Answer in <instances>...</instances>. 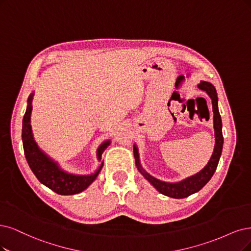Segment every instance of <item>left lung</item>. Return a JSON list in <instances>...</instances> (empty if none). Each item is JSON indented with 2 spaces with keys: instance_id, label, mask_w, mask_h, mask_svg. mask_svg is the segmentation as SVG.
<instances>
[{
  "instance_id": "obj_1",
  "label": "left lung",
  "mask_w": 251,
  "mask_h": 251,
  "mask_svg": "<svg viewBox=\"0 0 251 251\" xmlns=\"http://www.w3.org/2000/svg\"><path fill=\"white\" fill-rule=\"evenodd\" d=\"M201 90L207 92V94L212 99V107H213V114H214V130H215V147L214 152H213L211 158L208 162V164L203 168L200 173L197 175L192 176L187 179H185L179 183H166L162 182L160 180H157L152 176H150L148 173H146L140 164V160H138V153L136 147H133V153L135 158V164L137 166L138 171L144 177L149 181L153 186L158 190L160 193L164 194L175 199H183L187 198L190 194L198 192L201 190L205 185L210 181L212 178L213 174L215 173L217 165L219 162L220 155L222 152V146H224V135H222V123H221V117L218 110V98L215 87L210 82L207 81H201L200 85L198 86Z\"/></svg>"
}]
</instances>
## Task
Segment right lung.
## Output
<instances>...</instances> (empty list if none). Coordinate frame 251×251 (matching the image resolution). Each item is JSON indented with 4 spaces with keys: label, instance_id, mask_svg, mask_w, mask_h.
I'll return each mask as SVG.
<instances>
[{
    "label": "right lung",
    "instance_id": "right-lung-1",
    "mask_svg": "<svg viewBox=\"0 0 251 251\" xmlns=\"http://www.w3.org/2000/svg\"><path fill=\"white\" fill-rule=\"evenodd\" d=\"M32 99L33 94L27 100V107L23 120V145L25 155V159L29 163L30 169L42 184L49 187L52 191L57 192L62 196H70V194H76L85 190L89 185L96 179L99 172L102 169L101 163L97 172L90 176H75L70 175L62 171L58 164L50 159L37 146L35 143L32 128L30 124L31 111H32ZM109 141L102 144L97 152L98 159H101V155L109 145Z\"/></svg>",
    "mask_w": 251,
    "mask_h": 251
}]
</instances>
